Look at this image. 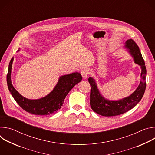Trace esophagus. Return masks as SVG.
Segmentation results:
<instances>
[{
	"label": "esophagus",
	"instance_id": "1",
	"mask_svg": "<svg viewBox=\"0 0 155 155\" xmlns=\"http://www.w3.org/2000/svg\"><path fill=\"white\" fill-rule=\"evenodd\" d=\"M88 74H89V72H88V71L87 69H83L81 72V76L82 77L84 78V79H86Z\"/></svg>",
	"mask_w": 155,
	"mask_h": 155
}]
</instances>
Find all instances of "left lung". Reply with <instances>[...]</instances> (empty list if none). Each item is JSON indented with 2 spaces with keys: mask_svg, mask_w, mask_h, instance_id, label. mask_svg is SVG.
Instances as JSON below:
<instances>
[{
  "mask_svg": "<svg viewBox=\"0 0 155 155\" xmlns=\"http://www.w3.org/2000/svg\"><path fill=\"white\" fill-rule=\"evenodd\" d=\"M124 47L133 58L134 62L140 66L142 69L141 81L136 91L129 96L118 101H110L102 96L95 80L91 77L88 78V81L91 85V107L94 112L102 116L113 117L126 113L140 102L145 91L147 70L139 48L136 43L132 39H129L126 41Z\"/></svg>",
  "mask_w": 155,
  "mask_h": 155,
  "instance_id": "8db88e82",
  "label": "left lung"
}]
</instances>
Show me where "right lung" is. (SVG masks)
Masks as SVG:
<instances>
[{
    "label": "right lung",
    "mask_w": 155,
    "mask_h": 155,
    "mask_svg": "<svg viewBox=\"0 0 155 155\" xmlns=\"http://www.w3.org/2000/svg\"><path fill=\"white\" fill-rule=\"evenodd\" d=\"M13 61V58L9 63L7 76L8 90L18 105L25 111L34 115H48L56 113L62 106L66 96L74 86L82 80L81 74L78 72L61 76L53 91L47 96L39 99H28L21 96L12 83L11 72Z\"/></svg>",
    "instance_id": "add662e5"
}]
</instances>
